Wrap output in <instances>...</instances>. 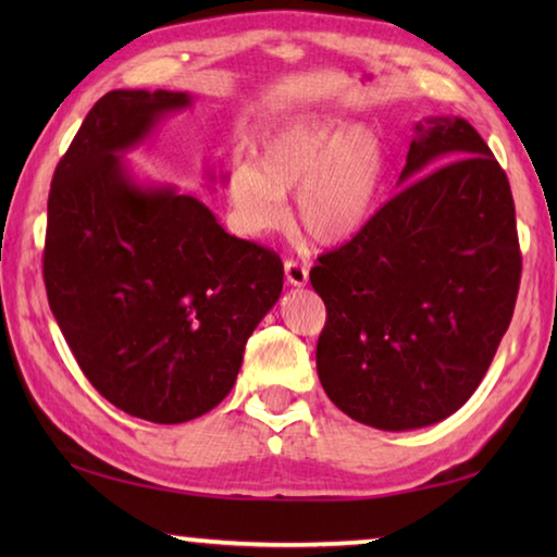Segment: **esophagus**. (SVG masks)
Masks as SVG:
<instances>
[{"label":"esophagus","mask_w":557,"mask_h":557,"mask_svg":"<svg viewBox=\"0 0 557 557\" xmlns=\"http://www.w3.org/2000/svg\"><path fill=\"white\" fill-rule=\"evenodd\" d=\"M285 277H287L289 285L305 287L307 280H309V270H307L305 262H299L295 258H287L285 260Z\"/></svg>","instance_id":"esophagus-1"}]
</instances>
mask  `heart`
Returning a JSON list of instances; mask_svg holds the SVG:
<instances>
[{
    "label": "heart",
    "mask_w": 557,
    "mask_h": 557,
    "mask_svg": "<svg viewBox=\"0 0 557 557\" xmlns=\"http://www.w3.org/2000/svg\"><path fill=\"white\" fill-rule=\"evenodd\" d=\"M388 159L371 127L332 117H295L262 139L256 164L228 176L235 221L248 235L287 223V191H297L299 223L319 243H346L381 206Z\"/></svg>",
    "instance_id": "b5f03b06"
}]
</instances>
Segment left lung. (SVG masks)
<instances>
[{
    "label": "left lung",
    "instance_id": "left-lung-1",
    "mask_svg": "<svg viewBox=\"0 0 557 557\" xmlns=\"http://www.w3.org/2000/svg\"><path fill=\"white\" fill-rule=\"evenodd\" d=\"M400 191L309 272L326 305L317 373L338 410L379 430L465 405L511 324L521 248L506 172L461 117H428Z\"/></svg>",
    "mask_w": 557,
    "mask_h": 557
}]
</instances>
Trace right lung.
<instances>
[{"label": "right lung", "mask_w": 557, "mask_h": 557, "mask_svg": "<svg viewBox=\"0 0 557 557\" xmlns=\"http://www.w3.org/2000/svg\"><path fill=\"white\" fill-rule=\"evenodd\" d=\"M186 92L110 90L53 172L44 245L51 312L81 371L127 414L176 425L213 410L282 292V260L174 186L122 164Z\"/></svg>", "instance_id": "add662e5"}]
</instances>
